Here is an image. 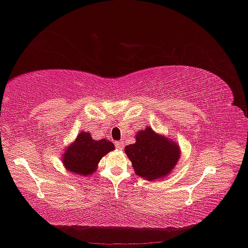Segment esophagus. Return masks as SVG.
<instances>
[{"label": "esophagus", "instance_id": "obj_1", "mask_svg": "<svg viewBox=\"0 0 248 248\" xmlns=\"http://www.w3.org/2000/svg\"><path fill=\"white\" fill-rule=\"evenodd\" d=\"M115 145H116V148L118 149V150H123V148H124V142H123V141H116V142H115Z\"/></svg>", "mask_w": 248, "mask_h": 248}]
</instances>
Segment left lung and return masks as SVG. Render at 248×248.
Returning a JSON list of instances; mask_svg holds the SVG:
<instances>
[{
    "label": "left lung",
    "instance_id": "1",
    "mask_svg": "<svg viewBox=\"0 0 248 248\" xmlns=\"http://www.w3.org/2000/svg\"><path fill=\"white\" fill-rule=\"evenodd\" d=\"M124 153L136 174L152 182L169 175L180 157L178 144L149 127L138 132L136 143L125 146Z\"/></svg>",
    "mask_w": 248,
    "mask_h": 248
}]
</instances>
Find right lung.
Instances as JSON below:
<instances>
[{
    "label": "right lung",
    "mask_w": 248,
    "mask_h": 248,
    "mask_svg": "<svg viewBox=\"0 0 248 248\" xmlns=\"http://www.w3.org/2000/svg\"><path fill=\"white\" fill-rule=\"evenodd\" d=\"M112 150H115V145L110 141L94 140L90 132H81L73 143L66 148L62 163L72 173L87 176L97 170L102 157Z\"/></svg>",
    "instance_id": "1"
}]
</instances>
